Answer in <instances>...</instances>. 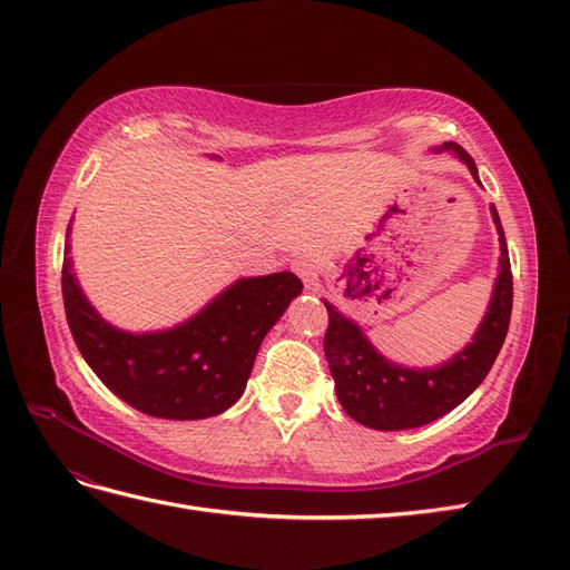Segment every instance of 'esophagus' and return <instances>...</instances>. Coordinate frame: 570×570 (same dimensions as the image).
<instances>
[{
    "label": "esophagus",
    "mask_w": 570,
    "mask_h": 570,
    "mask_svg": "<svg viewBox=\"0 0 570 570\" xmlns=\"http://www.w3.org/2000/svg\"><path fill=\"white\" fill-rule=\"evenodd\" d=\"M293 271L302 277V283H305L307 287L314 285V281H317V273H314V263L307 256H297L293 261Z\"/></svg>",
    "instance_id": "34e87169"
}]
</instances>
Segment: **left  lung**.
Segmentation results:
<instances>
[{
	"mask_svg": "<svg viewBox=\"0 0 570 570\" xmlns=\"http://www.w3.org/2000/svg\"><path fill=\"white\" fill-rule=\"evenodd\" d=\"M441 150H451L463 160L478 180L475 160L459 144H444ZM492 222L500 234V273L483 322L473 341L456 356L434 368H404L387 361L375 351L358 324L344 317L332 302H324L328 312V328L324 334V356L332 371L336 397L351 420L363 426L397 432L414 429L439 420L471 395L485 381L492 363L504 344L512 314V271L510 253L495 205L490 207Z\"/></svg>",
	"mask_w": 570,
	"mask_h": 570,
	"instance_id": "left-lung-1",
	"label": "left lung"
}]
</instances>
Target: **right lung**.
<instances>
[{
	"instance_id": "add662e5",
	"label": "right lung",
	"mask_w": 570,
	"mask_h": 570,
	"mask_svg": "<svg viewBox=\"0 0 570 570\" xmlns=\"http://www.w3.org/2000/svg\"><path fill=\"white\" fill-rule=\"evenodd\" d=\"M68 250L66 242L62 302L82 358L114 395L160 420H207L229 410L242 397L265 334L302 293V281L287 271L242 277L187 322L129 334L87 302Z\"/></svg>"
}]
</instances>
